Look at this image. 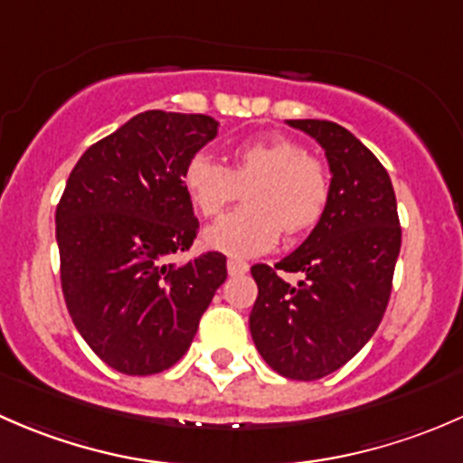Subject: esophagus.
Masks as SVG:
<instances>
[{
  "mask_svg": "<svg viewBox=\"0 0 463 463\" xmlns=\"http://www.w3.org/2000/svg\"><path fill=\"white\" fill-rule=\"evenodd\" d=\"M228 275H232V278H237V275H244L246 270H249V264L241 260H228Z\"/></svg>",
  "mask_w": 463,
  "mask_h": 463,
  "instance_id": "obj_1",
  "label": "esophagus"
}]
</instances>
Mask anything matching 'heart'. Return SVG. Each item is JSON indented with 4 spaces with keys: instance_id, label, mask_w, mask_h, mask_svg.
Segmentation results:
<instances>
[{
    "instance_id": "obj_1",
    "label": "heart",
    "mask_w": 463,
    "mask_h": 463,
    "mask_svg": "<svg viewBox=\"0 0 463 463\" xmlns=\"http://www.w3.org/2000/svg\"><path fill=\"white\" fill-rule=\"evenodd\" d=\"M184 188L203 217H214L246 188V208L205 228L208 249L255 258L278 244L282 228L300 235L320 222L331 197V176L320 158L288 138L246 141L231 149V165L197 152L184 167Z\"/></svg>"
}]
</instances>
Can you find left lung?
<instances>
[{
    "mask_svg": "<svg viewBox=\"0 0 463 463\" xmlns=\"http://www.w3.org/2000/svg\"><path fill=\"white\" fill-rule=\"evenodd\" d=\"M320 143L331 197L311 235L270 269H250L258 300L250 335L269 367L293 381L340 370L374 335L387 309L401 250L390 175L352 132L331 120H287ZM302 272L298 285L277 275Z\"/></svg>",
    "mask_w": 463,
    "mask_h": 463,
    "instance_id": "1",
    "label": "left lung"
}]
</instances>
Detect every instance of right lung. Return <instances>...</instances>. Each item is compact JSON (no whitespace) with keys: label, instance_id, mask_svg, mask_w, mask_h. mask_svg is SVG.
Listing matches in <instances>:
<instances>
[{"label":"right lung","instance_id":"obj_1","mask_svg":"<svg viewBox=\"0 0 463 463\" xmlns=\"http://www.w3.org/2000/svg\"><path fill=\"white\" fill-rule=\"evenodd\" d=\"M217 128L203 114L143 111L93 143L69 175L55 210L64 302L116 372L147 376L175 365L226 279L217 250L172 261L199 232L184 167Z\"/></svg>","mask_w":463,"mask_h":463}]
</instances>
